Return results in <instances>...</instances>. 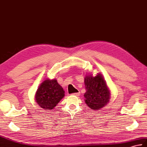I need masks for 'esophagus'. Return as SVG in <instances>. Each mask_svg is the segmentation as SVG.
<instances>
[{
    "mask_svg": "<svg viewBox=\"0 0 147 147\" xmlns=\"http://www.w3.org/2000/svg\"><path fill=\"white\" fill-rule=\"evenodd\" d=\"M73 95H74V96H80V92H78V93H73Z\"/></svg>",
    "mask_w": 147,
    "mask_h": 147,
    "instance_id": "1",
    "label": "esophagus"
}]
</instances>
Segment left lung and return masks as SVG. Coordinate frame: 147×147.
<instances>
[{
  "mask_svg": "<svg viewBox=\"0 0 147 147\" xmlns=\"http://www.w3.org/2000/svg\"><path fill=\"white\" fill-rule=\"evenodd\" d=\"M84 82L86 89L84 101L92 110H100L109 103L111 92L101 73L94 76L92 73L86 74Z\"/></svg>",
  "mask_w": 147,
  "mask_h": 147,
  "instance_id": "1",
  "label": "left lung"
}]
</instances>
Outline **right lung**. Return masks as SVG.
Returning <instances> with one entry per match:
<instances>
[{
  "label": "right lung",
  "mask_w": 147,
  "mask_h": 147,
  "mask_svg": "<svg viewBox=\"0 0 147 147\" xmlns=\"http://www.w3.org/2000/svg\"><path fill=\"white\" fill-rule=\"evenodd\" d=\"M65 96L64 91L56 79L47 78L40 84L35 94V101L41 108L53 110Z\"/></svg>",
  "instance_id": "obj_1"
}]
</instances>
